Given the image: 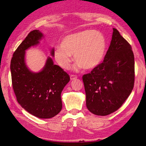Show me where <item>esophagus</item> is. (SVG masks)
<instances>
[{
	"label": "esophagus",
	"instance_id": "34e87169",
	"mask_svg": "<svg viewBox=\"0 0 146 146\" xmlns=\"http://www.w3.org/2000/svg\"><path fill=\"white\" fill-rule=\"evenodd\" d=\"M70 80H76L77 78V77L76 76H74V75H71V76H70Z\"/></svg>",
	"mask_w": 146,
	"mask_h": 146
}]
</instances>
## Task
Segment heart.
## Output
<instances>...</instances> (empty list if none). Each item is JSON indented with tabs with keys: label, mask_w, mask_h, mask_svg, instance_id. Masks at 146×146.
Returning <instances> with one entry per match:
<instances>
[{
	"label": "heart",
	"mask_w": 146,
	"mask_h": 146,
	"mask_svg": "<svg viewBox=\"0 0 146 146\" xmlns=\"http://www.w3.org/2000/svg\"><path fill=\"white\" fill-rule=\"evenodd\" d=\"M107 47L104 35L99 31L86 30L72 33L63 38L61 47L56 48L54 58L64 69H69L72 61V55L77 63L75 68L92 69L102 61Z\"/></svg>",
	"instance_id": "heart-1"
}]
</instances>
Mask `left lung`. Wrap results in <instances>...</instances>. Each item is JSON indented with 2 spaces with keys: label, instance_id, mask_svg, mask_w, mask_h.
I'll use <instances>...</instances> for the list:
<instances>
[{
  "label": "left lung",
  "instance_id": "obj_1",
  "mask_svg": "<svg viewBox=\"0 0 146 146\" xmlns=\"http://www.w3.org/2000/svg\"><path fill=\"white\" fill-rule=\"evenodd\" d=\"M104 61L83 76L88 110L107 116L120 108L132 91L135 59L131 46L116 29Z\"/></svg>",
  "mask_w": 146,
  "mask_h": 146
}]
</instances>
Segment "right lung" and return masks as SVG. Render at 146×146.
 <instances>
[{"label": "right lung", "instance_id": "add662e5", "mask_svg": "<svg viewBox=\"0 0 146 146\" xmlns=\"http://www.w3.org/2000/svg\"><path fill=\"white\" fill-rule=\"evenodd\" d=\"M42 38L39 30L30 32L13 54L10 69L13 90L21 107L37 117L48 119L62 109L61 93L70 77L49 56L40 71L34 72L28 68L25 50L39 44ZM50 53L54 56V48Z\"/></svg>", "mask_w": 146, "mask_h": 146}]
</instances>
